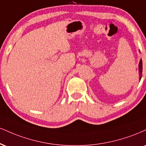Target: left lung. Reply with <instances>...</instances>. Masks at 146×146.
<instances>
[{"mask_svg":"<svg viewBox=\"0 0 146 146\" xmlns=\"http://www.w3.org/2000/svg\"><path fill=\"white\" fill-rule=\"evenodd\" d=\"M142 70H143V67H142V60H140L139 64V80H141L142 76Z\"/></svg>","mask_w":146,"mask_h":146,"instance_id":"obj_1","label":"left lung"}]
</instances>
